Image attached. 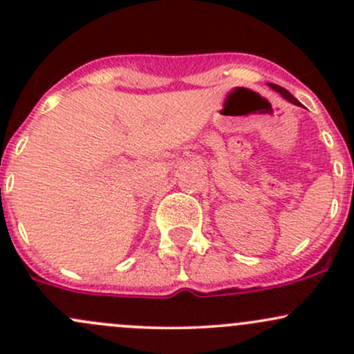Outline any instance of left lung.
Masks as SVG:
<instances>
[{
    "label": "left lung",
    "instance_id": "8db88e82",
    "mask_svg": "<svg viewBox=\"0 0 354 354\" xmlns=\"http://www.w3.org/2000/svg\"><path fill=\"white\" fill-rule=\"evenodd\" d=\"M270 87H272L274 91H276V92H279V94L283 95L284 99H288L289 102H292V104H296V106H301V104H299V101H298V99H295V97H292V95L289 94V92L286 91V88L279 87V85H276V84H270Z\"/></svg>",
    "mask_w": 354,
    "mask_h": 354
}]
</instances>
